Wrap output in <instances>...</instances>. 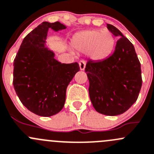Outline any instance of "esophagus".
Instances as JSON below:
<instances>
[{
    "label": "esophagus",
    "mask_w": 154,
    "mask_h": 154,
    "mask_svg": "<svg viewBox=\"0 0 154 154\" xmlns=\"http://www.w3.org/2000/svg\"><path fill=\"white\" fill-rule=\"evenodd\" d=\"M79 65H80V69L81 70V71H83V70L85 69V68H86V62H85L84 61L81 60L79 62Z\"/></svg>",
    "instance_id": "1"
}]
</instances>
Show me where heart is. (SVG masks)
Masks as SVG:
<instances>
[{
	"label": "heart",
	"instance_id": "obj_1",
	"mask_svg": "<svg viewBox=\"0 0 154 154\" xmlns=\"http://www.w3.org/2000/svg\"><path fill=\"white\" fill-rule=\"evenodd\" d=\"M71 47L78 52H87L92 60L102 61L112 53L114 38L109 31L86 30L74 34Z\"/></svg>",
	"mask_w": 154,
	"mask_h": 154
}]
</instances>
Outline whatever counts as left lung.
Masks as SVG:
<instances>
[{"label":"left lung","instance_id":"left-lung-1","mask_svg":"<svg viewBox=\"0 0 154 154\" xmlns=\"http://www.w3.org/2000/svg\"><path fill=\"white\" fill-rule=\"evenodd\" d=\"M107 28L120 39L113 54L102 61L89 60L85 71L89 81L91 102L97 112L117 116L138 99L141 85V64L133 44L113 25Z\"/></svg>","mask_w":154,"mask_h":154}]
</instances>
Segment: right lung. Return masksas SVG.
<instances>
[{
  "mask_svg": "<svg viewBox=\"0 0 154 154\" xmlns=\"http://www.w3.org/2000/svg\"><path fill=\"white\" fill-rule=\"evenodd\" d=\"M65 29L59 22H44L24 38L13 62V86L30 111L42 117L59 113L65 105L66 89L76 73L77 62L64 64L45 47L49 28Z\"/></svg>",
  "mask_w": 154,
  "mask_h": 154,
  "instance_id": "obj_1",
  "label": "right lung"
}]
</instances>
